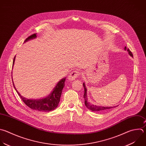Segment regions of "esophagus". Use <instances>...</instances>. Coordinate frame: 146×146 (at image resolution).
I'll return each mask as SVG.
<instances>
[{
  "instance_id": "1",
  "label": "esophagus",
  "mask_w": 146,
  "mask_h": 146,
  "mask_svg": "<svg viewBox=\"0 0 146 146\" xmlns=\"http://www.w3.org/2000/svg\"><path fill=\"white\" fill-rule=\"evenodd\" d=\"M80 75V73L77 71V70H74L73 72H72L68 77V79L70 81H73L76 79V78H77Z\"/></svg>"
}]
</instances>
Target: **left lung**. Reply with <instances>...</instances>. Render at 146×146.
I'll return each mask as SVG.
<instances>
[{
    "instance_id": "obj_1",
    "label": "left lung",
    "mask_w": 146,
    "mask_h": 146,
    "mask_svg": "<svg viewBox=\"0 0 146 146\" xmlns=\"http://www.w3.org/2000/svg\"><path fill=\"white\" fill-rule=\"evenodd\" d=\"M124 49L125 50H127V51L128 52V53L131 56V57H133V54L132 53V52L130 51V50L129 49V48H127L126 46L124 47ZM83 86H84V100H85V106L90 110L92 111H94V112H104V111H107L108 110H110L111 108H113L115 107H104V106H99V105H97L95 103H90L88 101V98H87V93H86V91H87V89L86 88V86H85V83L84 82L83 83Z\"/></svg>"
}]
</instances>
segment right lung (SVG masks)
Returning a JSON list of instances; mask_svg holds the SVG:
<instances>
[{
    "label": "right lung",
    "mask_w": 146,
    "mask_h": 146,
    "mask_svg": "<svg viewBox=\"0 0 146 146\" xmlns=\"http://www.w3.org/2000/svg\"><path fill=\"white\" fill-rule=\"evenodd\" d=\"M36 37V34H34L29 36L28 38H27L25 40V42L30 39L35 38ZM15 58V57H14L13 60V66L14 64ZM65 78H62L58 82L56 86L54 88L52 92L48 96L44 98L35 99H27L21 96V94L16 89L13 82V83L14 87L15 89L19 95L20 98L27 106H28L29 108H30L32 110H34L39 112H50L51 111L54 110L58 107V105L60 100V98L62 94V89L65 86Z\"/></svg>",
    "instance_id": "right-lung-1"
}]
</instances>
